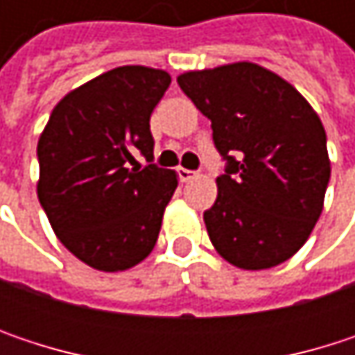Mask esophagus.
I'll use <instances>...</instances> for the list:
<instances>
[{"mask_svg": "<svg viewBox=\"0 0 355 355\" xmlns=\"http://www.w3.org/2000/svg\"><path fill=\"white\" fill-rule=\"evenodd\" d=\"M195 177H197V173L187 171V168H178V178H180L182 182H189V180H193Z\"/></svg>", "mask_w": 355, "mask_h": 355, "instance_id": "obj_1", "label": "esophagus"}]
</instances>
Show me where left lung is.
I'll return each mask as SVG.
<instances>
[{
  "mask_svg": "<svg viewBox=\"0 0 355 355\" xmlns=\"http://www.w3.org/2000/svg\"><path fill=\"white\" fill-rule=\"evenodd\" d=\"M177 82L211 121L214 144L228 160L216 178V203L203 214L214 248L247 271L288 261L320 218L331 177L317 110L282 76L250 61L184 71Z\"/></svg>",
  "mask_w": 355,
  "mask_h": 355,
  "instance_id": "obj_1",
  "label": "left lung"
}]
</instances>
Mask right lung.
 I'll return each mask as SVG.
<instances>
[{"instance_id":"right-lung-1","label":"right lung","mask_w":355,"mask_h":355,"mask_svg":"<svg viewBox=\"0 0 355 355\" xmlns=\"http://www.w3.org/2000/svg\"><path fill=\"white\" fill-rule=\"evenodd\" d=\"M171 73L123 65L67 92L38 137L36 195L63 247L98 271H127L156 247L178 175L154 158L150 114Z\"/></svg>"}]
</instances>
